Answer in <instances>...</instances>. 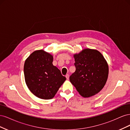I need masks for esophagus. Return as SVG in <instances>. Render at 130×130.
Wrapping results in <instances>:
<instances>
[{
    "label": "esophagus",
    "instance_id": "1",
    "mask_svg": "<svg viewBox=\"0 0 130 130\" xmlns=\"http://www.w3.org/2000/svg\"><path fill=\"white\" fill-rule=\"evenodd\" d=\"M66 78H67V80H68L69 79V74H66Z\"/></svg>",
    "mask_w": 130,
    "mask_h": 130
}]
</instances>
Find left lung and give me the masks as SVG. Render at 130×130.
<instances>
[{
  "label": "left lung",
  "instance_id": "8db88e82",
  "mask_svg": "<svg viewBox=\"0 0 130 130\" xmlns=\"http://www.w3.org/2000/svg\"><path fill=\"white\" fill-rule=\"evenodd\" d=\"M76 70L69 80L81 96L88 98L99 93L107 81L108 66L96 50L86 49L74 55Z\"/></svg>",
  "mask_w": 130,
  "mask_h": 130
}]
</instances>
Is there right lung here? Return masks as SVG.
Wrapping results in <instances>:
<instances>
[{
	"label": "right lung",
	"mask_w": 130,
	"mask_h": 130,
	"mask_svg": "<svg viewBox=\"0 0 130 130\" xmlns=\"http://www.w3.org/2000/svg\"><path fill=\"white\" fill-rule=\"evenodd\" d=\"M53 57L42 50L35 51L24 63L26 84L35 96L51 99L66 80L61 71L53 64Z\"/></svg>",
	"instance_id": "1"
}]
</instances>
